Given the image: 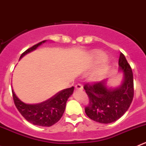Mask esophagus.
Returning a JSON list of instances; mask_svg holds the SVG:
<instances>
[{
    "instance_id": "1",
    "label": "esophagus",
    "mask_w": 146,
    "mask_h": 146,
    "mask_svg": "<svg viewBox=\"0 0 146 146\" xmlns=\"http://www.w3.org/2000/svg\"><path fill=\"white\" fill-rule=\"evenodd\" d=\"M75 88H76V90H83V86H82V85L79 84V83L78 84H76Z\"/></svg>"
}]
</instances>
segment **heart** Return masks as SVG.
<instances>
[{"instance_id":"b5f03b06","label":"heart","mask_w":146,"mask_h":146,"mask_svg":"<svg viewBox=\"0 0 146 146\" xmlns=\"http://www.w3.org/2000/svg\"><path fill=\"white\" fill-rule=\"evenodd\" d=\"M106 58V56L104 53L99 51V50H96L91 53V61L92 63L94 65L98 64V63L104 61Z\"/></svg>"}]
</instances>
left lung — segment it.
<instances>
[{
  "label": "left lung",
  "instance_id": "obj_1",
  "mask_svg": "<svg viewBox=\"0 0 146 146\" xmlns=\"http://www.w3.org/2000/svg\"><path fill=\"white\" fill-rule=\"evenodd\" d=\"M118 66L123 80L118 87L108 86V79L83 87L90 100L85 112L90 119L100 123H111L119 119L128 111L133 98L132 69L123 53L120 54Z\"/></svg>",
  "mask_w": 146,
  "mask_h": 146
}]
</instances>
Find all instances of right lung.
Masks as SVG:
<instances>
[{"instance_id": "right-lung-1", "label": "right lung", "mask_w": 146, "mask_h": 146, "mask_svg": "<svg viewBox=\"0 0 146 146\" xmlns=\"http://www.w3.org/2000/svg\"><path fill=\"white\" fill-rule=\"evenodd\" d=\"M47 40H43L38 44L32 46L25 50L20 57L22 58L27 53L35 50L42 43ZM74 87L63 89L58 92L48 100L40 103L29 104L21 101L16 96L12 90L14 103L21 115L31 123L38 126L50 127L54 125L63 116L66 106V102L70 96L73 94Z\"/></svg>"}]
</instances>
